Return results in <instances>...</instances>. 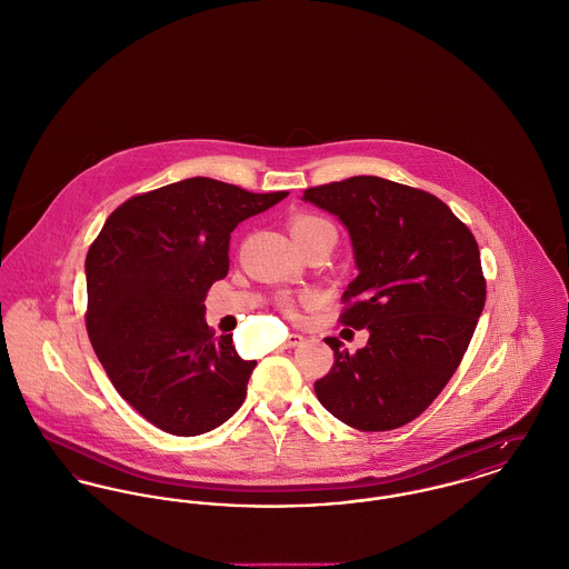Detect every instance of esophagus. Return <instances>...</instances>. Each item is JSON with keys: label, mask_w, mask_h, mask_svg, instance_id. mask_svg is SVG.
<instances>
[{"label": "esophagus", "mask_w": 569, "mask_h": 569, "mask_svg": "<svg viewBox=\"0 0 569 569\" xmlns=\"http://www.w3.org/2000/svg\"><path fill=\"white\" fill-rule=\"evenodd\" d=\"M302 339H305V337L299 333L288 335V339L283 341V348H295V346H299V343H301Z\"/></svg>", "instance_id": "34e87169"}]
</instances>
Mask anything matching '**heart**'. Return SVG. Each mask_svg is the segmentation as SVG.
I'll return each mask as SVG.
<instances>
[{
	"mask_svg": "<svg viewBox=\"0 0 569 569\" xmlns=\"http://www.w3.org/2000/svg\"><path fill=\"white\" fill-rule=\"evenodd\" d=\"M320 230H333V226H331L327 219L318 217V214H297V217L290 219V232L295 236V240H301L305 236L316 234V232H320ZM307 299H309V297L295 299V297L283 295V297L279 299V305H281V309H283L286 313H297L299 302L307 301Z\"/></svg>",
	"mask_w": 569,
	"mask_h": 569,
	"instance_id": "b5f03b06",
	"label": "heart"
}]
</instances>
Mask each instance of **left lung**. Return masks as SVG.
I'll use <instances>...</instances> for the list:
<instances>
[{
	"mask_svg": "<svg viewBox=\"0 0 569 569\" xmlns=\"http://www.w3.org/2000/svg\"><path fill=\"white\" fill-rule=\"evenodd\" d=\"M305 200L350 232L359 274L339 322L369 331L355 355L327 337L335 363L316 396L355 430L401 428L438 398L472 339L486 305L477 240L445 201L378 176L311 187Z\"/></svg>",
	"mask_w": 569,
	"mask_h": 569,
	"instance_id": "1",
	"label": "left lung"
}]
</instances>
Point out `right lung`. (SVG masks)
I'll return each mask as SVG.
<instances>
[{"label":"right lung","mask_w":569,"mask_h":569,"mask_svg":"<svg viewBox=\"0 0 569 569\" xmlns=\"http://www.w3.org/2000/svg\"><path fill=\"white\" fill-rule=\"evenodd\" d=\"M286 196L187 178L120 203L90 244L88 337L116 391L159 430L210 432L244 401L256 361L232 335L214 337L203 299L228 274L236 226Z\"/></svg>","instance_id":"right-lung-1"}]
</instances>
